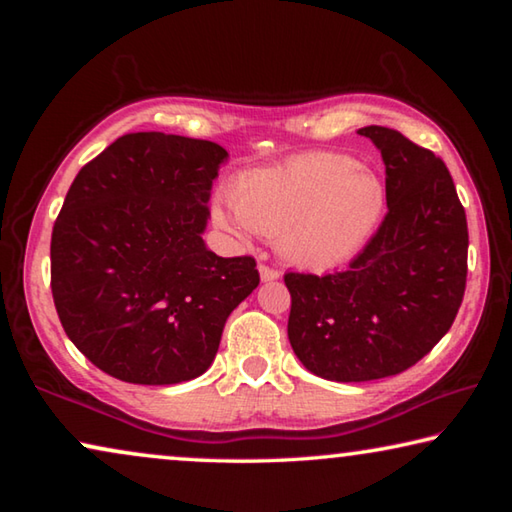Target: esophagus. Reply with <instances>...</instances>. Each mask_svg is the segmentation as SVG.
Returning a JSON list of instances; mask_svg holds the SVG:
<instances>
[{"instance_id":"1","label":"esophagus","mask_w":512,"mask_h":512,"mask_svg":"<svg viewBox=\"0 0 512 512\" xmlns=\"http://www.w3.org/2000/svg\"><path fill=\"white\" fill-rule=\"evenodd\" d=\"M259 275H262L264 282H273V280H280V271L273 266H266V264H259Z\"/></svg>"}]
</instances>
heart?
Here are the masks:
<instances>
[{
	"label": "heart",
	"instance_id": "b5f03b06",
	"mask_svg": "<svg viewBox=\"0 0 512 512\" xmlns=\"http://www.w3.org/2000/svg\"><path fill=\"white\" fill-rule=\"evenodd\" d=\"M232 214L237 230L280 239L289 262L327 271L370 246L388 214V189L375 171L345 153H302L275 167L241 173Z\"/></svg>",
	"mask_w": 512,
	"mask_h": 512
}]
</instances>
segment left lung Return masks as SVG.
Returning a JSON list of instances; mask_svg holds the SVG:
<instances>
[{"label": "left lung", "instance_id": "8db88e82", "mask_svg": "<svg viewBox=\"0 0 512 512\" xmlns=\"http://www.w3.org/2000/svg\"><path fill=\"white\" fill-rule=\"evenodd\" d=\"M386 164V221L348 271L287 273L289 341L329 381L384 379L449 332L467 280V219L445 162L395 128L366 126Z\"/></svg>", "mask_w": 512, "mask_h": 512}]
</instances>
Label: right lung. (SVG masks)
<instances>
[{"label":"right lung","instance_id":"add662e5","mask_svg":"<svg viewBox=\"0 0 512 512\" xmlns=\"http://www.w3.org/2000/svg\"><path fill=\"white\" fill-rule=\"evenodd\" d=\"M225 158L207 140L131 133L76 173L51 232V296L69 341L110 377L203 375L259 284L253 257H219L201 237Z\"/></svg>","mask_w":512,"mask_h":512}]
</instances>
